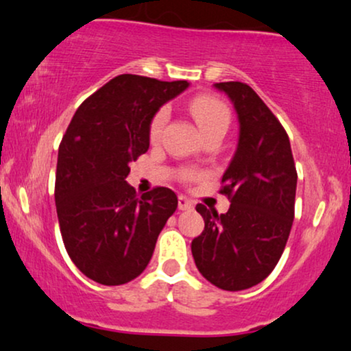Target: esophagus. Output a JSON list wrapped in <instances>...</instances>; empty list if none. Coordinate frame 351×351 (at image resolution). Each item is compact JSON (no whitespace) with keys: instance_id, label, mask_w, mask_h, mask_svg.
<instances>
[{"instance_id":"1","label":"esophagus","mask_w":351,"mask_h":351,"mask_svg":"<svg viewBox=\"0 0 351 351\" xmlns=\"http://www.w3.org/2000/svg\"><path fill=\"white\" fill-rule=\"evenodd\" d=\"M192 208H193V202L189 200L187 197L180 195V197H179V210L189 211V210H192Z\"/></svg>"}]
</instances>
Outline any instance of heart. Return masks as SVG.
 I'll list each match as a JSON object with an SVG mask.
<instances>
[{"label":"heart","mask_w":351,"mask_h":351,"mask_svg":"<svg viewBox=\"0 0 351 351\" xmlns=\"http://www.w3.org/2000/svg\"><path fill=\"white\" fill-rule=\"evenodd\" d=\"M190 114L193 115L195 122L203 133V136L215 135V133H226L231 122V112H229L228 106L221 99L215 96H198L190 102L189 106ZM169 119V110L166 107L159 109L153 115L149 122V138L151 141H158L162 135V130L166 127V122ZM187 179L195 177V172L189 171L185 174Z\"/></svg>","instance_id":"b5f03b06"}]
</instances>
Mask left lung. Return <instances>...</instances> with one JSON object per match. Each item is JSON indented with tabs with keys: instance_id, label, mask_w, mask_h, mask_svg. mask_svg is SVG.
<instances>
[{
	"instance_id": "1",
	"label": "left lung",
	"mask_w": 351,
	"mask_h": 351,
	"mask_svg": "<svg viewBox=\"0 0 351 351\" xmlns=\"http://www.w3.org/2000/svg\"><path fill=\"white\" fill-rule=\"evenodd\" d=\"M231 99L239 141L219 192L231 202L218 215L198 203L205 229L192 241L198 271L226 291L252 288L271 274L287 245L298 174L289 138L265 102L245 83H216Z\"/></svg>"
}]
</instances>
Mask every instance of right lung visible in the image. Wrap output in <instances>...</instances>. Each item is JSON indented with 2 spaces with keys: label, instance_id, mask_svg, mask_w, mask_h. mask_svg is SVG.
<instances>
[{
  "label": "right lung",
  "instance_id": "add662e5",
  "mask_svg": "<svg viewBox=\"0 0 351 351\" xmlns=\"http://www.w3.org/2000/svg\"><path fill=\"white\" fill-rule=\"evenodd\" d=\"M187 81L120 75L77 107L58 148L55 205L63 244L88 278L107 287L143 274L177 208L171 189L140 197L130 162L149 148V122Z\"/></svg>",
  "mask_w": 351,
  "mask_h": 351
}]
</instances>
